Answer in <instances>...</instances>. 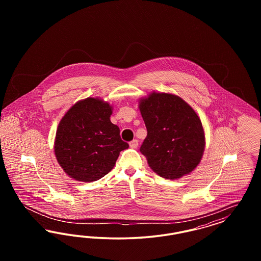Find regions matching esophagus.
Returning <instances> with one entry per match:
<instances>
[{
  "mask_svg": "<svg viewBox=\"0 0 261 261\" xmlns=\"http://www.w3.org/2000/svg\"><path fill=\"white\" fill-rule=\"evenodd\" d=\"M129 145H130V147H131V148H133V149H134V148H137V147H138V140L135 139V140L131 141V142L129 143Z\"/></svg>",
  "mask_w": 261,
  "mask_h": 261,
  "instance_id": "1",
  "label": "esophagus"
}]
</instances>
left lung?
<instances>
[{"mask_svg":"<svg viewBox=\"0 0 261 261\" xmlns=\"http://www.w3.org/2000/svg\"><path fill=\"white\" fill-rule=\"evenodd\" d=\"M148 135L140 151L149 167L165 179H178L199 164L205 146L196 112L178 96L151 93L139 103Z\"/></svg>","mask_w":261,"mask_h":261,"instance_id":"8db88e82","label":"left lung"}]
</instances>
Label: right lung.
<instances>
[{"label":"right lung","instance_id":"right-lung-1","mask_svg":"<svg viewBox=\"0 0 261 261\" xmlns=\"http://www.w3.org/2000/svg\"><path fill=\"white\" fill-rule=\"evenodd\" d=\"M112 108L98 98L76 102L62 117L55 153L64 172L77 181L93 182L109 173L129 145L110 119Z\"/></svg>","mask_w":261,"mask_h":261}]
</instances>
